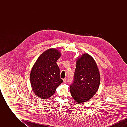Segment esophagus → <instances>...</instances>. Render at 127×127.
<instances>
[{"mask_svg": "<svg viewBox=\"0 0 127 127\" xmlns=\"http://www.w3.org/2000/svg\"><path fill=\"white\" fill-rule=\"evenodd\" d=\"M66 81H67V79H66V78H65V79H63V81H64V83L66 82Z\"/></svg>", "mask_w": 127, "mask_h": 127, "instance_id": "esophagus-1", "label": "esophagus"}]
</instances>
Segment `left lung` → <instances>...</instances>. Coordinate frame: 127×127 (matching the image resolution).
<instances>
[{
  "mask_svg": "<svg viewBox=\"0 0 127 127\" xmlns=\"http://www.w3.org/2000/svg\"><path fill=\"white\" fill-rule=\"evenodd\" d=\"M76 64L70 91L74 100L82 103L96 94L100 84V77L97 64L91 55H82L78 58Z\"/></svg>",
  "mask_w": 127,
  "mask_h": 127,
  "instance_id": "obj_1",
  "label": "left lung"
}]
</instances>
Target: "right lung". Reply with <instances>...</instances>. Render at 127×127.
I'll list each match as a JSON object with an SVG mask.
<instances>
[{"instance_id":"obj_1","label":"right lung","mask_w":127,"mask_h":127,"mask_svg":"<svg viewBox=\"0 0 127 127\" xmlns=\"http://www.w3.org/2000/svg\"><path fill=\"white\" fill-rule=\"evenodd\" d=\"M61 56L58 50L49 48L40 55L32 68L31 87L36 96L42 99L52 96L63 82L60 78V69L56 63Z\"/></svg>"}]
</instances>
